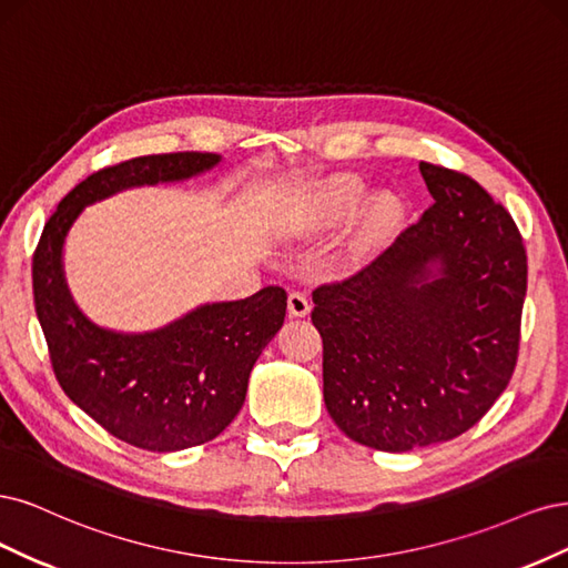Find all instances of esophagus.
I'll return each instance as SVG.
<instances>
[{
    "label": "esophagus",
    "mask_w": 568,
    "mask_h": 568,
    "mask_svg": "<svg viewBox=\"0 0 568 568\" xmlns=\"http://www.w3.org/2000/svg\"><path fill=\"white\" fill-rule=\"evenodd\" d=\"M311 311V304H308V297L304 295V292H290L287 297V314L292 318H304Z\"/></svg>",
    "instance_id": "obj_1"
}]
</instances>
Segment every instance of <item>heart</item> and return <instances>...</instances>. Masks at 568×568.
I'll return each mask as SVG.
<instances>
[{
    "instance_id": "obj_1",
    "label": "heart",
    "mask_w": 568,
    "mask_h": 568,
    "mask_svg": "<svg viewBox=\"0 0 568 568\" xmlns=\"http://www.w3.org/2000/svg\"><path fill=\"white\" fill-rule=\"evenodd\" d=\"M368 193V184L356 174H335L316 181L302 200L295 216V231L302 235H323L335 231L361 210ZM404 224V197L392 191L375 195L361 219V226L352 237L349 247H346V264L358 268L375 262L394 243Z\"/></svg>"
}]
</instances>
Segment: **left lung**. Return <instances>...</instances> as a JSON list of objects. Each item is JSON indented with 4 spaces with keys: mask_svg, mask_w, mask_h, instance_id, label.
I'll return each mask as SVG.
<instances>
[{
    "mask_svg": "<svg viewBox=\"0 0 568 568\" xmlns=\"http://www.w3.org/2000/svg\"><path fill=\"white\" fill-rule=\"evenodd\" d=\"M434 205L356 276L314 290L323 398L375 450L450 442L515 373L526 297L517 224L474 179L419 162Z\"/></svg>",
    "mask_w": 568,
    "mask_h": 568,
    "instance_id": "obj_1",
    "label": "left lung"
}]
</instances>
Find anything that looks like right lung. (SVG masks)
Masks as SVG:
<instances>
[{
    "mask_svg": "<svg viewBox=\"0 0 568 568\" xmlns=\"http://www.w3.org/2000/svg\"><path fill=\"white\" fill-rule=\"evenodd\" d=\"M219 162L216 153H168L91 174L61 200L34 250V311L59 384L105 432L143 450L193 448L233 423L252 365L283 327L287 295L268 285L247 300L200 304L155 331H111L70 295L65 237L89 205L139 186L179 184Z\"/></svg>",
    "mask_w": 568,
    "mask_h": 568,
    "instance_id": "1",
    "label": "right lung"
}]
</instances>
